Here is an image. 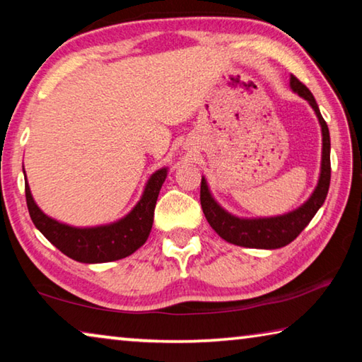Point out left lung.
<instances>
[{
	"label": "left lung",
	"mask_w": 362,
	"mask_h": 362,
	"mask_svg": "<svg viewBox=\"0 0 362 362\" xmlns=\"http://www.w3.org/2000/svg\"><path fill=\"white\" fill-rule=\"evenodd\" d=\"M290 87L298 95L309 101V105L317 114V119L322 127V168H320L319 183L315 187L313 197L308 202L288 214L267 217V219H238L223 211L214 199L206 185V180L202 179V190H199V199H202V208L208 219L209 226L214 228L219 237L226 242L245 246V248H262V250H275L288 245L300 235L305 227L311 222L315 212L324 204L327 192L330 185V135L329 127L319 111L317 103L309 88L301 80L295 76L290 77Z\"/></svg>",
	"instance_id": "8db88e82"
}]
</instances>
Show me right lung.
Returning <instances> with one entry per match:
<instances>
[{
    "label": "right lung",
    "mask_w": 362,
    "mask_h": 362,
    "mask_svg": "<svg viewBox=\"0 0 362 362\" xmlns=\"http://www.w3.org/2000/svg\"><path fill=\"white\" fill-rule=\"evenodd\" d=\"M168 170L154 172L148 180L141 199L129 216L111 226L93 228H76L51 219L40 211L25 183L28 214L35 227L53 243L61 253L78 262H109L135 253L146 242L153 227L154 206Z\"/></svg>",
    "instance_id": "1"
}]
</instances>
